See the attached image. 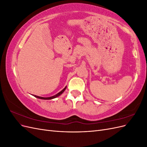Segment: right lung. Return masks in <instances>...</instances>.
<instances>
[{
  "instance_id": "add662e5",
  "label": "right lung",
  "mask_w": 147,
  "mask_h": 147,
  "mask_svg": "<svg viewBox=\"0 0 147 147\" xmlns=\"http://www.w3.org/2000/svg\"><path fill=\"white\" fill-rule=\"evenodd\" d=\"M66 88H67V86H65L63 90H62L61 91H60L59 92H58L57 93V94H56V95H55V96H51V97H40V96H35V95H33L34 97H37V98H38V99H44V100H50V99H54V98H56V97H58V96H59L61 94H63V92L65 90V89H66Z\"/></svg>"
}]
</instances>
